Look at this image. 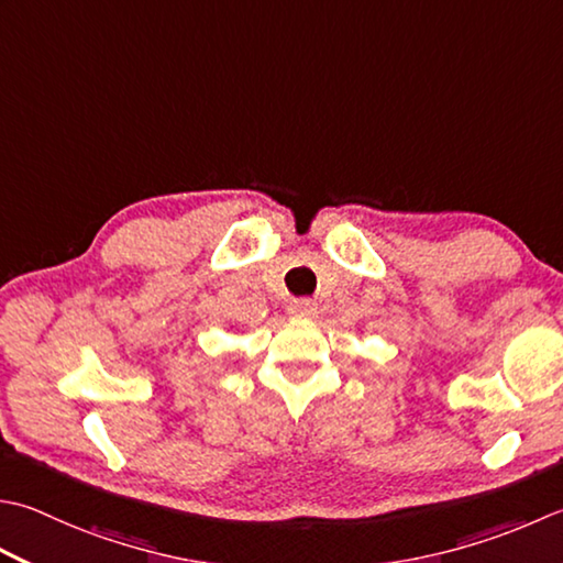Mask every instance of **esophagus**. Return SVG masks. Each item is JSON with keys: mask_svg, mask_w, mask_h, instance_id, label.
Listing matches in <instances>:
<instances>
[{"mask_svg": "<svg viewBox=\"0 0 563 563\" xmlns=\"http://www.w3.org/2000/svg\"><path fill=\"white\" fill-rule=\"evenodd\" d=\"M288 312L292 314V317H305V319H310V317H314L317 314V305L312 302V300H292L290 305H288Z\"/></svg>", "mask_w": 563, "mask_h": 563, "instance_id": "1", "label": "esophagus"}]
</instances>
